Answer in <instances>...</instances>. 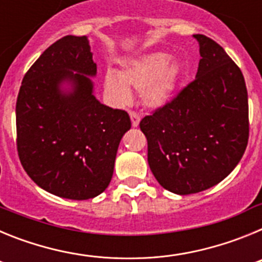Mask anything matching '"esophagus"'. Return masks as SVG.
I'll use <instances>...</instances> for the list:
<instances>
[{
    "mask_svg": "<svg viewBox=\"0 0 262 262\" xmlns=\"http://www.w3.org/2000/svg\"><path fill=\"white\" fill-rule=\"evenodd\" d=\"M129 118H131V122H133L134 127L139 126V122H140V117L136 114L135 111H129Z\"/></svg>",
    "mask_w": 262,
    "mask_h": 262,
    "instance_id": "34e87169",
    "label": "esophagus"
}]
</instances>
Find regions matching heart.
Segmentation results:
<instances>
[{
    "mask_svg": "<svg viewBox=\"0 0 262 262\" xmlns=\"http://www.w3.org/2000/svg\"><path fill=\"white\" fill-rule=\"evenodd\" d=\"M165 53H151L126 62L119 71L105 75V90L118 105H127L131 101V91L140 92L145 106L161 107L172 99L176 85L181 75V66L170 62Z\"/></svg>",
    "mask_w": 262,
    "mask_h": 262,
    "instance_id": "heart-1",
    "label": "heart"
}]
</instances>
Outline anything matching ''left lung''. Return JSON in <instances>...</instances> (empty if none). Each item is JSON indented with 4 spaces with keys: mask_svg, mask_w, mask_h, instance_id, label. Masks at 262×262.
<instances>
[{
    "mask_svg": "<svg viewBox=\"0 0 262 262\" xmlns=\"http://www.w3.org/2000/svg\"><path fill=\"white\" fill-rule=\"evenodd\" d=\"M194 38L202 57L195 78L139 124L155 178L180 195L223 181L242 160L249 138L242 71L216 41L201 34Z\"/></svg>",
    "mask_w": 262,
    "mask_h": 262,
    "instance_id": "left-lung-1",
    "label": "left lung"
}]
</instances>
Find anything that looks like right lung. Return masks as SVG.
Wrapping results in <instances>:
<instances>
[{
  "instance_id": "right-lung-1",
  "label": "right lung",
  "mask_w": 262,
  "mask_h": 262,
  "mask_svg": "<svg viewBox=\"0 0 262 262\" xmlns=\"http://www.w3.org/2000/svg\"><path fill=\"white\" fill-rule=\"evenodd\" d=\"M96 73L86 36H62L26 72L18 93L20 164L38 186L61 198L82 201L102 193L120 139L131 128L126 111L93 96L89 76ZM64 80L74 85L68 95L59 90Z\"/></svg>"
}]
</instances>
